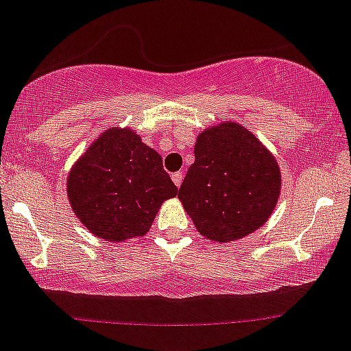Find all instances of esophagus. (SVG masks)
<instances>
[{
	"instance_id": "34e87169",
	"label": "esophagus",
	"mask_w": 351,
	"mask_h": 351,
	"mask_svg": "<svg viewBox=\"0 0 351 351\" xmlns=\"http://www.w3.org/2000/svg\"><path fill=\"white\" fill-rule=\"evenodd\" d=\"M171 180H173V183H175L176 186H182V183H183V173L182 171H176V173H173L171 175Z\"/></svg>"
}]
</instances>
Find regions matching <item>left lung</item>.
<instances>
[{
  "mask_svg": "<svg viewBox=\"0 0 351 351\" xmlns=\"http://www.w3.org/2000/svg\"><path fill=\"white\" fill-rule=\"evenodd\" d=\"M281 193V169L271 151L242 124L206 128L195 143L178 198L202 235L232 242L267 222Z\"/></svg>",
  "mask_w": 351,
  "mask_h": 351,
  "instance_id": "1",
  "label": "left lung"
}]
</instances>
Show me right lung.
<instances>
[{"label":"right lung","instance_id":"add662e5","mask_svg":"<svg viewBox=\"0 0 351 351\" xmlns=\"http://www.w3.org/2000/svg\"><path fill=\"white\" fill-rule=\"evenodd\" d=\"M176 193L158 151L131 128L102 132L67 176L69 202L77 219L109 242L146 235L161 204Z\"/></svg>","mask_w":351,"mask_h":351}]
</instances>
